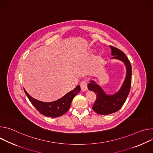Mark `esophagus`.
<instances>
[{"label":"esophagus","mask_w":153,"mask_h":153,"mask_svg":"<svg viewBox=\"0 0 153 153\" xmlns=\"http://www.w3.org/2000/svg\"><path fill=\"white\" fill-rule=\"evenodd\" d=\"M80 86H81V89L82 91H86L88 90V82H86V81L83 80L81 82L80 84Z\"/></svg>","instance_id":"1"}]
</instances>
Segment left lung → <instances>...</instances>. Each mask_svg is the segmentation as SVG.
Here are the masks:
<instances>
[{
	"mask_svg": "<svg viewBox=\"0 0 153 153\" xmlns=\"http://www.w3.org/2000/svg\"><path fill=\"white\" fill-rule=\"evenodd\" d=\"M112 50V58L122 61L126 66V76L121 89L113 95H107L99 86L93 81L88 86L89 90L94 92L97 98L92 106L93 110L98 114L108 115L119 110L126 100L129 95L132 79V67L126 55L118 48L110 45Z\"/></svg>",
	"mask_w": 153,
	"mask_h": 153,
	"instance_id": "8db88e82",
	"label": "left lung"
}]
</instances>
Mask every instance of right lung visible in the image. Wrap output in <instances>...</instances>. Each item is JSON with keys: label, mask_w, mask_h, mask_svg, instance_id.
<instances>
[{"label": "right lung", "mask_w": 153, "mask_h": 153, "mask_svg": "<svg viewBox=\"0 0 153 153\" xmlns=\"http://www.w3.org/2000/svg\"><path fill=\"white\" fill-rule=\"evenodd\" d=\"M80 91V86H77L74 90L68 92L61 98L53 102L45 103L34 99L24 89L25 94L33 106L41 114L50 117H60L67 112L70 108L73 98Z\"/></svg>", "instance_id": "1"}]
</instances>
